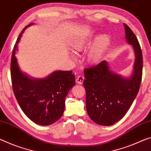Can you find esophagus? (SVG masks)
Wrapping results in <instances>:
<instances>
[{
    "label": "esophagus",
    "instance_id": "obj_1",
    "mask_svg": "<svg viewBox=\"0 0 151 151\" xmlns=\"http://www.w3.org/2000/svg\"><path fill=\"white\" fill-rule=\"evenodd\" d=\"M83 80H84L83 76L82 75H80L78 76L77 78H76V83H78V84H82L83 82Z\"/></svg>",
    "mask_w": 151,
    "mask_h": 151
}]
</instances>
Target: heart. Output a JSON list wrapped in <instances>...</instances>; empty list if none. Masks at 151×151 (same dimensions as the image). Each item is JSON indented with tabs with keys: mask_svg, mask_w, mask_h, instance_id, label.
I'll list each match as a JSON object with an SVG mask.
<instances>
[{
	"mask_svg": "<svg viewBox=\"0 0 151 151\" xmlns=\"http://www.w3.org/2000/svg\"><path fill=\"white\" fill-rule=\"evenodd\" d=\"M93 33L84 29L79 32L70 42V46L74 51H82L89 46ZM110 44V38L106 34H102L96 38L87 55V60L90 64L99 63L105 55ZM73 57V55H72Z\"/></svg>",
	"mask_w": 151,
	"mask_h": 151,
	"instance_id": "b5f03b06",
	"label": "heart"
}]
</instances>
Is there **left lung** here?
Wrapping results in <instances>:
<instances>
[{"instance_id": "obj_1", "label": "left lung", "mask_w": 151, "mask_h": 151, "mask_svg": "<svg viewBox=\"0 0 151 151\" xmlns=\"http://www.w3.org/2000/svg\"><path fill=\"white\" fill-rule=\"evenodd\" d=\"M124 26L126 42L132 46L135 55L131 76L125 78L114 73L106 61L84 70L87 113L92 121L101 126H111L124 117L138 94L142 80L143 62L140 45L131 29L125 24Z\"/></svg>"}]
</instances>
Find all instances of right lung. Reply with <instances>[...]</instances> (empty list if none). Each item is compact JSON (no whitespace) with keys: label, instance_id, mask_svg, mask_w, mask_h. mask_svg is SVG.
Segmentation results:
<instances>
[{"label":"right lung","instance_id":"1","mask_svg":"<svg viewBox=\"0 0 151 151\" xmlns=\"http://www.w3.org/2000/svg\"><path fill=\"white\" fill-rule=\"evenodd\" d=\"M21 32L13 50L11 74L15 98L24 113L32 122L41 126H49L63 114L67 94L74 85L72 71H55L43 78H32L21 70L15 57L18 44L27 27Z\"/></svg>","mask_w":151,"mask_h":151}]
</instances>
